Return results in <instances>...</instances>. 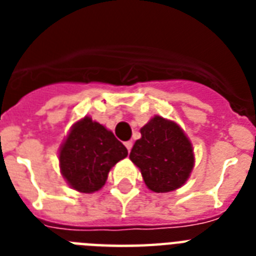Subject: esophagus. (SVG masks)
<instances>
[{
  "mask_svg": "<svg viewBox=\"0 0 256 256\" xmlns=\"http://www.w3.org/2000/svg\"><path fill=\"white\" fill-rule=\"evenodd\" d=\"M124 146H126V148H128V152H130L132 148V140H128V142H126V144H124Z\"/></svg>",
  "mask_w": 256,
  "mask_h": 256,
  "instance_id": "1",
  "label": "esophagus"
}]
</instances>
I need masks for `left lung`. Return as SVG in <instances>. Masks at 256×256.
Listing matches in <instances>:
<instances>
[{
	"label": "left lung",
	"instance_id": "8db88e82",
	"mask_svg": "<svg viewBox=\"0 0 256 256\" xmlns=\"http://www.w3.org/2000/svg\"><path fill=\"white\" fill-rule=\"evenodd\" d=\"M130 160L140 168L146 186L156 192H168L186 182L194 166L190 140L182 128L162 116H154L140 128Z\"/></svg>",
	"mask_w": 256,
	"mask_h": 256
}]
</instances>
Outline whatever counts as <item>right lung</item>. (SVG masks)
<instances>
[{
    "instance_id": "obj_1",
    "label": "right lung",
    "mask_w": 256,
    "mask_h": 256,
    "mask_svg": "<svg viewBox=\"0 0 256 256\" xmlns=\"http://www.w3.org/2000/svg\"><path fill=\"white\" fill-rule=\"evenodd\" d=\"M128 156V148L112 132L85 116L72 128L60 152L62 175L81 192L104 186L110 168Z\"/></svg>"
}]
</instances>
